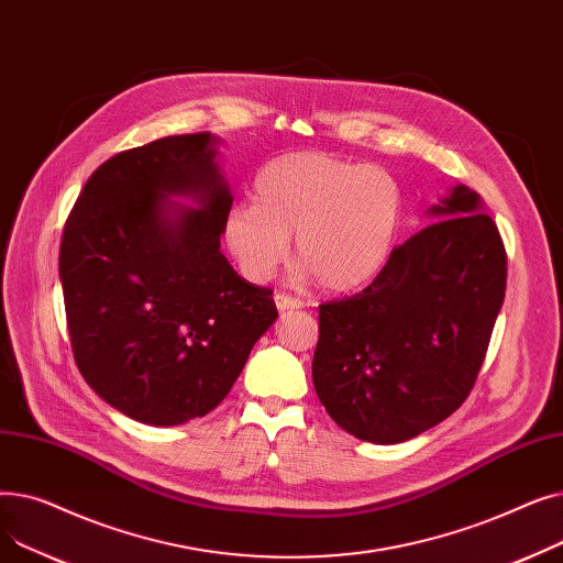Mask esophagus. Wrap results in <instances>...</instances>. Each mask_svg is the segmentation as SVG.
<instances>
[{"label": "esophagus", "instance_id": "esophagus-1", "mask_svg": "<svg viewBox=\"0 0 563 563\" xmlns=\"http://www.w3.org/2000/svg\"><path fill=\"white\" fill-rule=\"evenodd\" d=\"M274 303H276L278 312H289V310H301L303 308V303L299 299H291V297H287V294H276Z\"/></svg>", "mask_w": 563, "mask_h": 563}]
</instances>
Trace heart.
Listing matches in <instances>:
<instances>
[{
  "instance_id": "heart-1",
  "label": "heart",
  "mask_w": 563,
  "mask_h": 563,
  "mask_svg": "<svg viewBox=\"0 0 563 563\" xmlns=\"http://www.w3.org/2000/svg\"><path fill=\"white\" fill-rule=\"evenodd\" d=\"M401 221L404 191L388 168L306 151L257 170L253 202L234 205L223 219V244L246 280L264 283L294 234L301 278L342 294L380 274Z\"/></svg>"
}]
</instances>
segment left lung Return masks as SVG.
Wrapping results in <instances>:
<instances>
[{
  "instance_id": "obj_1",
  "label": "left lung",
  "mask_w": 563,
  "mask_h": 563,
  "mask_svg": "<svg viewBox=\"0 0 563 563\" xmlns=\"http://www.w3.org/2000/svg\"><path fill=\"white\" fill-rule=\"evenodd\" d=\"M369 287L319 306L312 383L351 435L395 445L465 401L505 303L507 255L477 191L456 185Z\"/></svg>"
}]
</instances>
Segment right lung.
I'll return each instance as SVG.
<instances>
[{
	"label": "right lung",
	"instance_id": "1",
	"mask_svg": "<svg viewBox=\"0 0 563 563\" xmlns=\"http://www.w3.org/2000/svg\"><path fill=\"white\" fill-rule=\"evenodd\" d=\"M219 145L210 132L180 134L111 157L64 230L75 363L98 397L143 424L214 410L278 319L272 291L221 253L232 194Z\"/></svg>",
	"mask_w": 563,
	"mask_h": 563
}]
</instances>
